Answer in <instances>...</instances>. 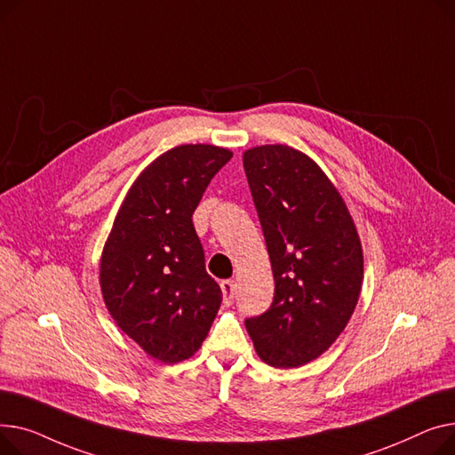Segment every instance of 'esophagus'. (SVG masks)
<instances>
[{"label": "esophagus", "mask_w": 455, "mask_h": 455, "mask_svg": "<svg viewBox=\"0 0 455 455\" xmlns=\"http://www.w3.org/2000/svg\"><path fill=\"white\" fill-rule=\"evenodd\" d=\"M220 288H222V293H224V303L231 305L233 298H235V281L226 279V281L220 283Z\"/></svg>", "instance_id": "esophagus-1"}]
</instances>
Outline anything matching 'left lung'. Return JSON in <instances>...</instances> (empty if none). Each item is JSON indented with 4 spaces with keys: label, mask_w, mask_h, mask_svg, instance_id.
I'll use <instances>...</instances> for the list:
<instances>
[{
    "label": "left lung",
    "mask_w": 455,
    "mask_h": 455,
    "mask_svg": "<svg viewBox=\"0 0 455 455\" xmlns=\"http://www.w3.org/2000/svg\"><path fill=\"white\" fill-rule=\"evenodd\" d=\"M275 279L272 307L246 319L262 362L299 367L322 356L356 308L362 243L341 195L312 157L288 145L243 156Z\"/></svg>",
    "instance_id": "obj_1"
}]
</instances>
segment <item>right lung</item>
<instances>
[{
  "label": "right lung",
  "instance_id": "obj_1",
  "mask_svg": "<svg viewBox=\"0 0 455 455\" xmlns=\"http://www.w3.org/2000/svg\"><path fill=\"white\" fill-rule=\"evenodd\" d=\"M233 152L180 145L128 189L100 255L99 283L117 327L164 363L191 358L207 338L222 291L205 272L193 212Z\"/></svg>",
  "mask_w": 455,
  "mask_h": 455
}]
</instances>
